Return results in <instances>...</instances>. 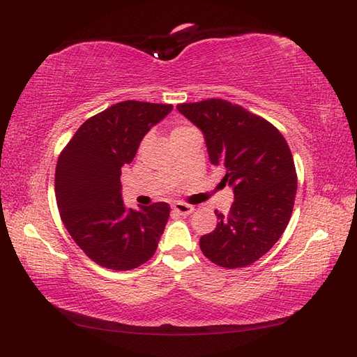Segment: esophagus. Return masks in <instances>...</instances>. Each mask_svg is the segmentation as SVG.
I'll return each mask as SVG.
<instances>
[{
  "instance_id": "obj_1",
  "label": "esophagus",
  "mask_w": 357,
  "mask_h": 357,
  "mask_svg": "<svg viewBox=\"0 0 357 357\" xmlns=\"http://www.w3.org/2000/svg\"><path fill=\"white\" fill-rule=\"evenodd\" d=\"M193 210H195V207L190 206V204H185V202H176V204H173V211H174V213H178V215L187 216V215L193 213Z\"/></svg>"
}]
</instances>
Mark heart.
Returning <instances> with one entry per match:
<instances>
[{"label":"heart","instance_id":"1","mask_svg":"<svg viewBox=\"0 0 357 357\" xmlns=\"http://www.w3.org/2000/svg\"><path fill=\"white\" fill-rule=\"evenodd\" d=\"M188 128H192V127L190 126H178V127H174L173 132H172V136H176L179 133H183V132L188 130Z\"/></svg>","mask_w":357,"mask_h":357}]
</instances>
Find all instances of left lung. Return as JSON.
<instances>
[{
    "mask_svg": "<svg viewBox=\"0 0 357 357\" xmlns=\"http://www.w3.org/2000/svg\"><path fill=\"white\" fill-rule=\"evenodd\" d=\"M198 126L208 159L224 167L233 187L229 215L216 210V229L199 239L202 253L224 268L252 265L276 244L290 222L298 188L291 150L278 128L221 98L178 104Z\"/></svg>",
    "mask_w": 357,
    "mask_h": 357,
    "instance_id": "obj_1",
    "label": "left lung"
}]
</instances>
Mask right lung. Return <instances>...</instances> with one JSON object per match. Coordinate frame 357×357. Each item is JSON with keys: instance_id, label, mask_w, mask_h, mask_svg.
<instances>
[{"instance_id": "obj_1", "label": "right lung", "mask_w": 357, "mask_h": 357, "mask_svg": "<svg viewBox=\"0 0 357 357\" xmlns=\"http://www.w3.org/2000/svg\"><path fill=\"white\" fill-rule=\"evenodd\" d=\"M172 104L123 101L89 118L59 153L55 196L67 231L95 264L126 271L155 255L170 206L127 208L121 169L130 164L151 126Z\"/></svg>"}]
</instances>
